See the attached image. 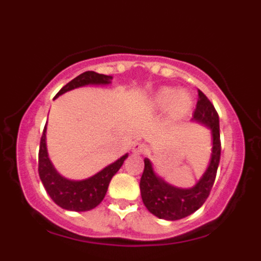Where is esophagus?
I'll return each instance as SVG.
<instances>
[{
    "instance_id": "1",
    "label": "esophagus",
    "mask_w": 261,
    "mask_h": 261,
    "mask_svg": "<svg viewBox=\"0 0 261 261\" xmlns=\"http://www.w3.org/2000/svg\"><path fill=\"white\" fill-rule=\"evenodd\" d=\"M132 150L135 154H145L147 151V146L145 144H142V142H136L133 145Z\"/></svg>"
}]
</instances>
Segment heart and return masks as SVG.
Returning a JSON list of instances; mask_svg holds the SVG:
<instances>
[{
  "instance_id": "b5f03b06",
  "label": "heart",
  "mask_w": 261,
  "mask_h": 261,
  "mask_svg": "<svg viewBox=\"0 0 261 261\" xmlns=\"http://www.w3.org/2000/svg\"><path fill=\"white\" fill-rule=\"evenodd\" d=\"M154 105L158 108H166L170 106V114L175 119L183 117L192 107V99L188 94L180 93L171 87H165L158 91L154 98Z\"/></svg>"
}]
</instances>
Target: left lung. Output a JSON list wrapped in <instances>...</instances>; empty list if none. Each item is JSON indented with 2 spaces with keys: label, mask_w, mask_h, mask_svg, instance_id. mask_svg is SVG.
<instances>
[{
  "label": "left lung",
  "mask_w": 261,
  "mask_h": 261,
  "mask_svg": "<svg viewBox=\"0 0 261 261\" xmlns=\"http://www.w3.org/2000/svg\"><path fill=\"white\" fill-rule=\"evenodd\" d=\"M199 91V99L196 110L193 112V120L205 124L211 128L213 138V150H212L211 163L195 187L183 190L166 183L162 177L154 172L151 162L147 158L144 159L145 168L140 180L141 197L147 211L158 218L168 221H176L195 213L206 201L216 180L217 168L221 158V140H220V119L213 103L208 96Z\"/></svg>",
  "instance_id": "left-lung-1"
}]
</instances>
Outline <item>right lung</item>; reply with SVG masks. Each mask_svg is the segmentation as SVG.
Masks as SVG:
<instances>
[{"label": "right lung", "mask_w": 261, "mask_h": 261, "mask_svg": "<svg viewBox=\"0 0 261 261\" xmlns=\"http://www.w3.org/2000/svg\"><path fill=\"white\" fill-rule=\"evenodd\" d=\"M111 80H112L111 75L99 74L95 71H85L62 87L55 98L66 93L69 90L77 89V87L85 86V85H107L110 84ZM126 156L128 154L117 159L116 162L111 163L110 166L103 168L102 171H99L98 174L89 179L69 180L56 171V168L53 167L52 162L48 158L44 128L40 138V147H39L38 171L45 191L59 206L66 209V211L86 212L94 209L102 202L111 179L123 166Z\"/></svg>", "instance_id": "1"}]
</instances>
